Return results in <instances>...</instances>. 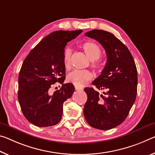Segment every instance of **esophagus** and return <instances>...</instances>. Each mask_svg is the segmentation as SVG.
Returning <instances> with one entry per match:
<instances>
[{
  "instance_id": "obj_1",
  "label": "esophagus",
  "mask_w": 155,
  "mask_h": 155,
  "mask_svg": "<svg viewBox=\"0 0 155 155\" xmlns=\"http://www.w3.org/2000/svg\"><path fill=\"white\" fill-rule=\"evenodd\" d=\"M75 90H83V88L81 87L75 86Z\"/></svg>"
}]
</instances>
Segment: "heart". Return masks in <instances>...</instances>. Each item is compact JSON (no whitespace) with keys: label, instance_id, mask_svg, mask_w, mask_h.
I'll use <instances>...</instances> for the list:
<instances>
[{"label":"heart","instance_id":"1","mask_svg":"<svg viewBox=\"0 0 155 155\" xmlns=\"http://www.w3.org/2000/svg\"><path fill=\"white\" fill-rule=\"evenodd\" d=\"M82 48L86 54L87 57L91 61H94L92 63V67L98 69L101 68V64L94 61L98 60L101 56V50L100 47L93 42H85L82 45ZM71 54L72 51L70 48H66L63 52V63L65 68L68 70L71 65ZM92 78V74L89 70H74L69 74L68 76V82L72 83L76 86L82 87L85 85L87 81Z\"/></svg>","mask_w":155,"mask_h":155}]
</instances>
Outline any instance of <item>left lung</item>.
<instances>
[{
  "instance_id": "8db88e82",
  "label": "left lung",
  "mask_w": 155,
  "mask_h": 155,
  "mask_svg": "<svg viewBox=\"0 0 155 155\" xmlns=\"http://www.w3.org/2000/svg\"><path fill=\"white\" fill-rule=\"evenodd\" d=\"M85 36L97 40L105 49L107 61L101 74L85 87L87 95L83 114L88 124L107 130L119 126L129 114L137 97V70L134 58L127 47L114 34L94 29Z\"/></svg>"
}]
</instances>
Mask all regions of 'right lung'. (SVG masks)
<instances>
[{
	"instance_id": "1",
	"label": "right lung",
	"mask_w": 155,
	"mask_h": 155,
	"mask_svg": "<svg viewBox=\"0 0 155 155\" xmlns=\"http://www.w3.org/2000/svg\"><path fill=\"white\" fill-rule=\"evenodd\" d=\"M82 30L56 31L33 48L22 65L18 76V98L25 117L34 126L48 127L61 121L63 105L72 97L74 86L63 84L52 94L51 85L65 78L63 56L66 44Z\"/></svg>"
}]
</instances>
